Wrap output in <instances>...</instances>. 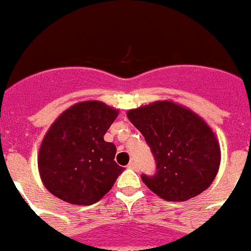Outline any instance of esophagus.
Wrapping results in <instances>:
<instances>
[{
    "instance_id": "1",
    "label": "esophagus",
    "mask_w": 251,
    "mask_h": 251,
    "mask_svg": "<svg viewBox=\"0 0 251 251\" xmlns=\"http://www.w3.org/2000/svg\"><path fill=\"white\" fill-rule=\"evenodd\" d=\"M128 168H131V170H135V171H138V164L136 163V162H133V160H132L131 163L128 164Z\"/></svg>"
}]
</instances>
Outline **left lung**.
<instances>
[{
    "label": "left lung",
    "instance_id": "left-lung-1",
    "mask_svg": "<svg viewBox=\"0 0 251 251\" xmlns=\"http://www.w3.org/2000/svg\"><path fill=\"white\" fill-rule=\"evenodd\" d=\"M128 119L151 149L157 171L142 175L151 192L166 201H186L215 179L220 148L201 116L171 101H158L128 111Z\"/></svg>",
    "mask_w": 251,
    "mask_h": 251
}]
</instances>
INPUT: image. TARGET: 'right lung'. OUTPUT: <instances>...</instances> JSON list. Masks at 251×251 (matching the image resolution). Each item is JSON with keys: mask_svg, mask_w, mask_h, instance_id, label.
I'll return each mask as SVG.
<instances>
[{"mask_svg": "<svg viewBox=\"0 0 251 251\" xmlns=\"http://www.w3.org/2000/svg\"><path fill=\"white\" fill-rule=\"evenodd\" d=\"M118 110L103 102L85 101L58 116L40 146L39 171L50 193L72 205L100 201L123 167L116 163V148L103 136Z\"/></svg>", "mask_w": 251, "mask_h": 251, "instance_id": "add662e5", "label": "right lung"}]
</instances>
